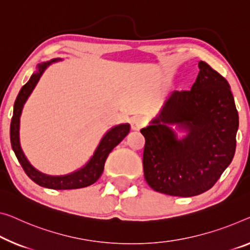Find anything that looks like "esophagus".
<instances>
[{"label":"esophagus","instance_id":"esophagus-1","mask_svg":"<svg viewBox=\"0 0 250 250\" xmlns=\"http://www.w3.org/2000/svg\"><path fill=\"white\" fill-rule=\"evenodd\" d=\"M145 124L144 120L140 116H135L132 118V121H130V126H132V129L134 130H140L142 127H143Z\"/></svg>","mask_w":250,"mask_h":250}]
</instances>
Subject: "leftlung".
Wrapping results in <instances>:
<instances>
[{
    "label": "left lung",
    "instance_id": "obj_1",
    "mask_svg": "<svg viewBox=\"0 0 250 250\" xmlns=\"http://www.w3.org/2000/svg\"><path fill=\"white\" fill-rule=\"evenodd\" d=\"M191 90L174 91L145 137L143 168L154 191L174 197H193L214 186L236 151L239 117L227 80L205 61ZM168 124L186 128L178 140Z\"/></svg>",
    "mask_w": 250,
    "mask_h": 250
}]
</instances>
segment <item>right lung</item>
<instances>
[{
  "mask_svg": "<svg viewBox=\"0 0 250 250\" xmlns=\"http://www.w3.org/2000/svg\"><path fill=\"white\" fill-rule=\"evenodd\" d=\"M60 59H52L47 62H42L38 64L37 72L31 76V78L24 86L21 88L20 93H19L17 99L14 103L13 108V116L12 121H11V127H10V138H11V145L15 153V156L19 162H20L23 170L32 180L33 182L39 184L40 187L48 188V189L53 190H70V189H80V188H85L90 186V184L95 183L97 180L101 178V175L104 171V165H105L107 156L113 148L121 143L124 140V137L129 133L130 126L129 124H121L109 129L104 137L102 138L101 143L96 148L94 155L91 156L85 167L79 168L78 171L72 172L70 174L67 175H60V176H52L43 174L36 170L23 153L21 145H20V137H19V129H20V116L22 113V108L26 99L32 93L34 87L39 82L40 77L43 74V71L47 69L49 64L52 62H56Z\"/></svg>",
  "mask_w": 250,
  "mask_h": 250,
  "instance_id": "add662e5",
  "label": "right lung"
}]
</instances>
